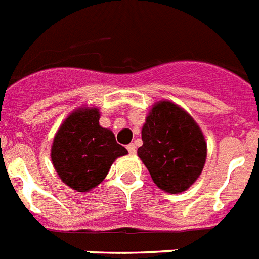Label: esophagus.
<instances>
[{"label":"esophagus","mask_w":259,"mask_h":259,"mask_svg":"<svg viewBox=\"0 0 259 259\" xmlns=\"http://www.w3.org/2000/svg\"><path fill=\"white\" fill-rule=\"evenodd\" d=\"M127 149H128V152H130V155H135V153H136V145H135L134 143L128 144Z\"/></svg>","instance_id":"esophagus-1"}]
</instances>
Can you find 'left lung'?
I'll return each instance as SVG.
<instances>
[{"label":"left lung","mask_w":259,"mask_h":259,"mask_svg":"<svg viewBox=\"0 0 259 259\" xmlns=\"http://www.w3.org/2000/svg\"><path fill=\"white\" fill-rule=\"evenodd\" d=\"M142 139L138 156L164 192L187 191L201 175L206 142L201 128L180 106L157 102L145 119Z\"/></svg>","instance_id":"obj_1"}]
</instances>
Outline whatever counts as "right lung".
Segmentation results:
<instances>
[{"mask_svg": "<svg viewBox=\"0 0 259 259\" xmlns=\"http://www.w3.org/2000/svg\"><path fill=\"white\" fill-rule=\"evenodd\" d=\"M99 117L95 107H80L66 117L53 140V165L61 180L76 192L98 187L115 160L128 153L114 132L100 127Z\"/></svg>", "mask_w": 259, "mask_h": 259, "instance_id": "right-lung-1", "label": "right lung"}]
</instances>
